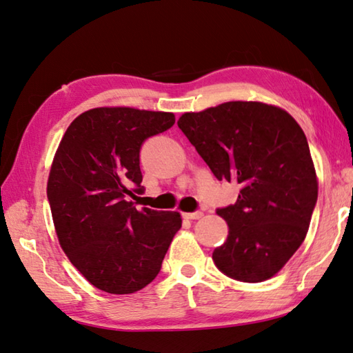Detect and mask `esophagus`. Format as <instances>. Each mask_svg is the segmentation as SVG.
Listing matches in <instances>:
<instances>
[{
    "instance_id": "obj_1",
    "label": "esophagus",
    "mask_w": 353,
    "mask_h": 353,
    "mask_svg": "<svg viewBox=\"0 0 353 353\" xmlns=\"http://www.w3.org/2000/svg\"><path fill=\"white\" fill-rule=\"evenodd\" d=\"M202 216H203L202 211H194V213H183V217H185V219H190V221H193V219H201Z\"/></svg>"
}]
</instances>
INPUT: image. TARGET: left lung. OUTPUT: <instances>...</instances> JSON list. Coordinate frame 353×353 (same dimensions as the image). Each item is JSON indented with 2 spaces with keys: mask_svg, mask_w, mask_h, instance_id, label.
I'll list each match as a JSON object with an SVG mask.
<instances>
[{
  "mask_svg": "<svg viewBox=\"0 0 353 353\" xmlns=\"http://www.w3.org/2000/svg\"><path fill=\"white\" fill-rule=\"evenodd\" d=\"M177 125L219 181L241 187L234 205L217 210L228 236L214 248L216 267L243 283L273 278L304 242L318 199L304 131L262 101L185 112Z\"/></svg>",
  "mask_w": 353,
  "mask_h": 353,
  "instance_id": "1",
  "label": "left lung"
}]
</instances>
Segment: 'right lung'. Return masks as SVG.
Masks as SVG:
<instances>
[{
  "instance_id": "obj_1",
  "label": "right lung",
  "mask_w": 353,
  "mask_h": 353,
  "mask_svg": "<svg viewBox=\"0 0 353 353\" xmlns=\"http://www.w3.org/2000/svg\"><path fill=\"white\" fill-rule=\"evenodd\" d=\"M174 121L172 112L94 108L69 125L57 148L48 179L57 238L77 270L106 293L148 285L182 227L177 211L137 210L128 201L142 193V143Z\"/></svg>"
}]
</instances>
